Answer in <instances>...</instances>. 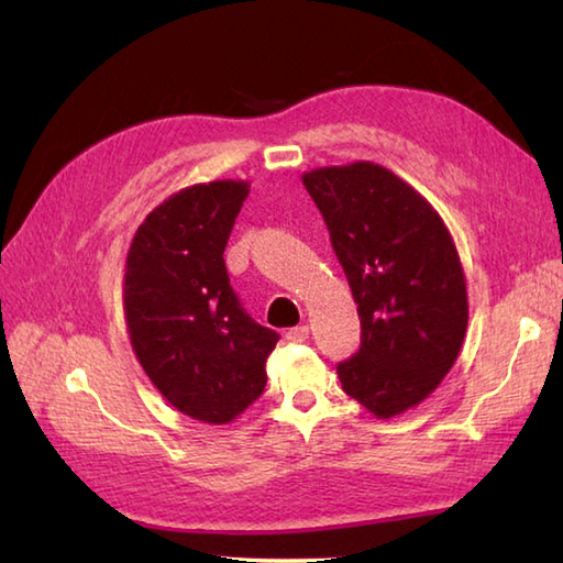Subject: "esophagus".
I'll use <instances>...</instances> for the list:
<instances>
[{"label": "esophagus", "instance_id": "1", "mask_svg": "<svg viewBox=\"0 0 563 563\" xmlns=\"http://www.w3.org/2000/svg\"><path fill=\"white\" fill-rule=\"evenodd\" d=\"M285 339H288L290 343H305L309 339V327H295V329H288L285 331Z\"/></svg>", "mask_w": 563, "mask_h": 563}]
</instances>
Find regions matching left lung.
I'll use <instances>...</instances> for the list:
<instances>
[{
  "mask_svg": "<svg viewBox=\"0 0 563 563\" xmlns=\"http://www.w3.org/2000/svg\"><path fill=\"white\" fill-rule=\"evenodd\" d=\"M302 184L361 317V351L336 367L341 387L377 418L399 416L460 355L470 305L457 246L433 206L385 166H321Z\"/></svg>",
  "mask_w": 563,
  "mask_h": 563,
  "instance_id": "obj_1",
  "label": "left lung"
}]
</instances>
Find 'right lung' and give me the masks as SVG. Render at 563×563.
<instances>
[{"label":"right lung","instance_id":"obj_1","mask_svg":"<svg viewBox=\"0 0 563 563\" xmlns=\"http://www.w3.org/2000/svg\"><path fill=\"white\" fill-rule=\"evenodd\" d=\"M249 181L181 188L137 227L125 261L130 343L174 409L222 426L266 387L278 333L251 319L230 285L224 246Z\"/></svg>","mask_w":563,"mask_h":563}]
</instances>
